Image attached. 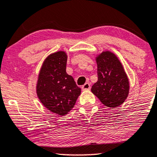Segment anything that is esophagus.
<instances>
[{
	"mask_svg": "<svg viewBox=\"0 0 157 157\" xmlns=\"http://www.w3.org/2000/svg\"><path fill=\"white\" fill-rule=\"evenodd\" d=\"M90 85L88 82H86L85 85H82V90H90Z\"/></svg>",
	"mask_w": 157,
	"mask_h": 157,
	"instance_id": "34e87169",
	"label": "esophagus"
}]
</instances>
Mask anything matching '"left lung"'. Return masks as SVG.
<instances>
[{
	"instance_id": "8db88e82",
	"label": "left lung",
	"mask_w": 157,
	"mask_h": 157,
	"mask_svg": "<svg viewBox=\"0 0 157 157\" xmlns=\"http://www.w3.org/2000/svg\"><path fill=\"white\" fill-rule=\"evenodd\" d=\"M98 81L91 91L103 105L116 108L124 103L129 92V82L121 62L113 53L103 52L96 57Z\"/></svg>"
}]
</instances>
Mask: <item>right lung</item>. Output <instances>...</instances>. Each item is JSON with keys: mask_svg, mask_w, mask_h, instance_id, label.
<instances>
[{"mask_svg": "<svg viewBox=\"0 0 157 157\" xmlns=\"http://www.w3.org/2000/svg\"><path fill=\"white\" fill-rule=\"evenodd\" d=\"M67 56L64 52L53 53L44 60L39 75L36 93L41 103L54 113L64 116L72 110L81 89L67 74Z\"/></svg>", "mask_w": 157, "mask_h": 157, "instance_id": "1", "label": "right lung"}]
</instances>
